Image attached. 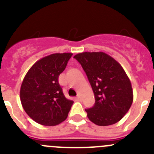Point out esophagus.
<instances>
[{
	"mask_svg": "<svg viewBox=\"0 0 154 154\" xmlns=\"http://www.w3.org/2000/svg\"><path fill=\"white\" fill-rule=\"evenodd\" d=\"M76 99H77V100H78L79 101H81V100H82V97H81V96H80L79 94V95H77V97H76Z\"/></svg>",
	"mask_w": 154,
	"mask_h": 154,
	"instance_id": "1",
	"label": "esophagus"
}]
</instances>
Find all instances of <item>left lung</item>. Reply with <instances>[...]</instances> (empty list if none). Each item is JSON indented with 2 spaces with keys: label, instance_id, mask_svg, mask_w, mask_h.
Returning <instances> with one entry per match:
<instances>
[{
  "label": "left lung",
  "instance_id": "1",
  "mask_svg": "<svg viewBox=\"0 0 154 154\" xmlns=\"http://www.w3.org/2000/svg\"><path fill=\"white\" fill-rule=\"evenodd\" d=\"M74 58L85 72L94 94V105L85 109L88 118L100 126L118 122L133 102L131 82L122 66L103 52L79 53Z\"/></svg>",
  "mask_w": 154,
  "mask_h": 154
}]
</instances>
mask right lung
I'll return each mask as SVG.
<instances>
[{
  "instance_id": "add662e5",
  "label": "right lung",
  "mask_w": 154,
  "mask_h": 154,
  "mask_svg": "<svg viewBox=\"0 0 154 154\" xmlns=\"http://www.w3.org/2000/svg\"><path fill=\"white\" fill-rule=\"evenodd\" d=\"M72 54H52L38 60L26 73L20 88L22 106L35 122L54 126L68 116L73 101L58 82Z\"/></svg>"
}]
</instances>
